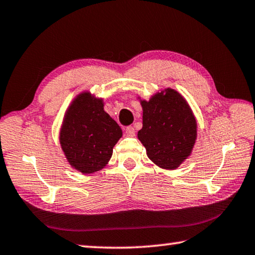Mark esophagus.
Returning <instances> with one entry per match:
<instances>
[{
    "label": "esophagus",
    "instance_id": "34e87169",
    "mask_svg": "<svg viewBox=\"0 0 255 255\" xmlns=\"http://www.w3.org/2000/svg\"><path fill=\"white\" fill-rule=\"evenodd\" d=\"M125 132H126V135L129 137L135 136V129H133V127H131V126H129L125 129Z\"/></svg>",
    "mask_w": 255,
    "mask_h": 255
}]
</instances>
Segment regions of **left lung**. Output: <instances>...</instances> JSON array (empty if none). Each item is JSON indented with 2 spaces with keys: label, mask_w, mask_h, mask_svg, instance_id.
<instances>
[{
  "label": "left lung",
  "mask_w": 255,
  "mask_h": 255,
  "mask_svg": "<svg viewBox=\"0 0 255 255\" xmlns=\"http://www.w3.org/2000/svg\"><path fill=\"white\" fill-rule=\"evenodd\" d=\"M137 99L143 109V128L137 137L148 158L161 169H178L191 155L198 135L191 107L171 88L159 90L149 100Z\"/></svg>",
  "instance_id": "8db88e82"
}]
</instances>
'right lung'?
<instances>
[{"mask_svg":"<svg viewBox=\"0 0 255 255\" xmlns=\"http://www.w3.org/2000/svg\"><path fill=\"white\" fill-rule=\"evenodd\" d=\"M122 137V128L105 111L103 98L90 91L73 99L59 129L63 153L68 164L82 174L105 169Z\"/></svg>","mask_w":255,"mask_h":255,"instance_id":"right-lung-1","label":"right lung"}]
</instances>
